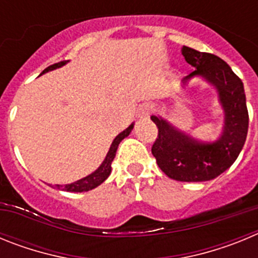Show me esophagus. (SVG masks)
Masks as SVG:
<instances>
[{"instance_id": "34e87169", "label": "esophagus", "mask_w": 258, "mask_h": 258, "mask_svg": "<svg viewBox=\"0 0 258 258\" xmlns=\"http://www.w3.org/2000/svg\"><path fill=\"white\" fill-rule=\"evenodd\" d=\"M150 113H151V107L150 106H143L140 111L141 117H149Z\"/></svg>"}]
</instances>
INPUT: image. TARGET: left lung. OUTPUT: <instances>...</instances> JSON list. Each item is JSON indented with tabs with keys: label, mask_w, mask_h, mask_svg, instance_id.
<instances>
[{
	"label": "left lung",
	"mask_w": 258,
	"mask_h": 258,
	"mask_svg": "<svg viewBox=\"0 0 258 258\" xmlns=\"http://www.w3.org/2000/svg\"><path fill=\"white\" fill-rule=\"evenodd\" d=\"M182 54L188 64L195 67L194 72L184 77V83L200 75L218 89L225 109L223 133L216 142L200 143L152 116L157 138L151 152L159 168L169 178L182 182L209 181L230 168L244 146L249 121L244 88L230 66L218 56L187 46H183Z\"/></svg>",
	"instance_id": "8db88e82"
}]
</instances>
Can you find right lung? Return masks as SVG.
<instances>
[{
	"mask_svg": "<svg viewBox=\"0 0 258 258\" xmlns=\"http://www.w3.org/2000/svg\"><path fill=\"white\" fill-rule=\"evenodd\" d=\"M66 63H67V60H61V61H58V63H55V64L49 66V67L45 68V70L42 71V74H45V72H49V71H51V70H55V68H58V67H61V66L66 64ZM132 129H133V125H131V126L127 127V129H125L122 133H120L117 137H116L115 140H113L112 145H111V147H109V151H108V154H107L106 159H104V161L102 163V165L99 166V168H98L94 173H92V174L88 175V177H85V178L80 179V181L74 182V183L55 184V187L59 188V190L70 191V192H84V191L93 190V188H95L97 186H99L102 182H104L107 178H108L109 173H111V164H112L113 159H115L116 150H117V147H118V143L121 142L125 137L129 136V133L132 132Z\"/></svg>",
	"mask_w": 258,
	"mask_h": 258,
	"instance_id": "add662e5",
	"label": "right lung"
}]
</instances>
